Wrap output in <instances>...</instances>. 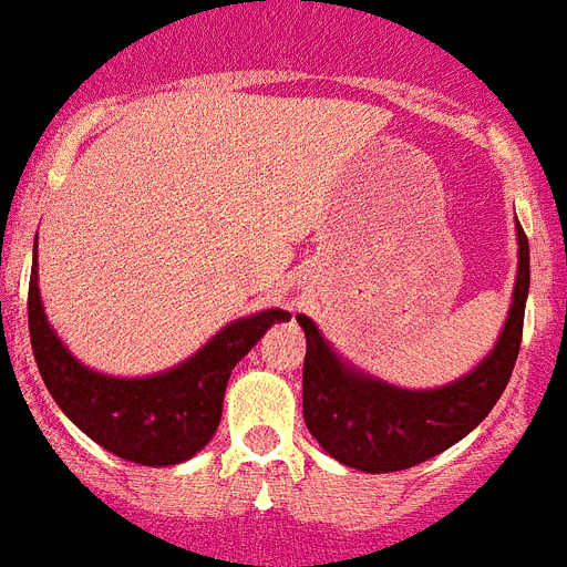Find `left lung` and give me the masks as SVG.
Wrapping results in <instances>:
<instances>
[{"instance_id":"8db88e82","label":"left lung","mask_w":567,"mask_h":567,"mask_svg":"<svg viewBox=\"0 0 567 567\" xmlns=\"http://www.w3.org/2000/svg\"><path fill=\"white\" fill-rule=\"evenodd\" d=\"M519 268L506 328L468 375L437 390H401L344 364L308 316H296L308 339L302 410L310 435L350 468L401 472L441 455L492 412L512 379L528 299V237L517 223Z\"/></svg>"}]
</instances>
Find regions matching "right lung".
Returning a JSON list of instances; mask_svg holds the SVG:
<instances>
[{"mask_svg":"<svg viewBox=\"0 0 567 567\" xmlns=\"http://www.w3.org/2000/svg\"><path fill=\"white\" fill-rule=\"evenodd\" d=\"M288 310L231 321L192 359L150 379H112L81 364L48 324L39 271H30V344L61 412L112 455L141 466H175L195 457L220 426L223 395L237 361Z\"/></svg>","mask_w":567,"mask_h":567,"instance_id":"right-lung-1","label":"right lung"}]
</instances>
